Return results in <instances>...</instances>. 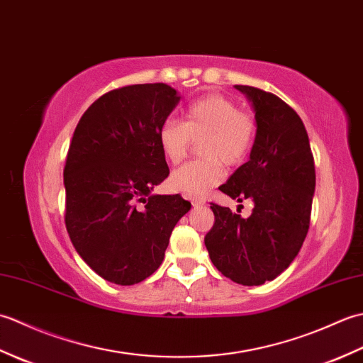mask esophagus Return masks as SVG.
I'll use <instances>...</instances> for the list:
<instances>
[{
    "mask_svg": "<svg viewBox=\"0 0 363 363\" xmlns=\"http://www.w3.org/2000/svg\"><path fill=\"white\" fill-rule=\"evenodd\" d=\"M191 204H194V207H201L206 204V199L204 198H190Z\"/></svg>",
    "mask_w": 363,
    "mask_h": 363,
    "instance_id": "obj_1",
    "label": "esophagus"
}]
</instances>
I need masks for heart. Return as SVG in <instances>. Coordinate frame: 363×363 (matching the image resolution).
Here are the masks:
<instances>
[{
	"label": "heart",
	"mask_w": 363,
	"mask_h": 363,
	"mask_svg": "<svg viewBox=\"0 0 363 363\" xmlns=\"http://www.w3.org/2000/svg\"><path fill=\"white\" fill-rule=\"evenodd\" d=\"M256 135L252 115L238 111L237 104L223 95L211 94L191 103L184 121L167 120L157 130L162 156L169 164L186 157L190 138L198 142V152L204 159L177 168L169 177V187L187 196H199L217 186L225 177V165H237L248 156Z\"/></svg>",
	"instance_id": "1"
}]
</instances>
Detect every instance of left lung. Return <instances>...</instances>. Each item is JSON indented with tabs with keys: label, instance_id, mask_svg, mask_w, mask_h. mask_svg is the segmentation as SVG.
Instances as JSON below:
<instances>
[{
	"label": "left lung",
	"instance_id": "1",
	"mask_svg": "<svg viewBox=\"0 0 363 363\" xmlns=\"http://www.w3.org/2000/svg\"><path fill=\"white\" fill-rule=\"evenodd\" d=\"M246 95L256 118L250 160L220 190L238 203L251 199L248 218L211 203L215 215L204 237L212 264L242 285L273 281L298 256L311 225L315 165L303 120L281 98L250 86Z\"/></svg>",
	"mask_w": 363,
	"mask_h": 363
}]
</instances>
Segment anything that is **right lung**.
<instances>
[{"mask_svg":"<svg viewBox=\"0 0 363 363\" xmlns=\"http://www.w3.org/2000/svg\"><path fill=\"white\" fill-rule=\"evenodd\" d=\"M179 99L162 82L115 89L74 129L64 168L65 226L82 260L109 282L134 285L156 272L191 207L181 195H151L169 174L157 130Z\"/></svg>","mask_w":363,"mask_h":363,"instance_id":"1","label":"right lung"}]
</instances>
